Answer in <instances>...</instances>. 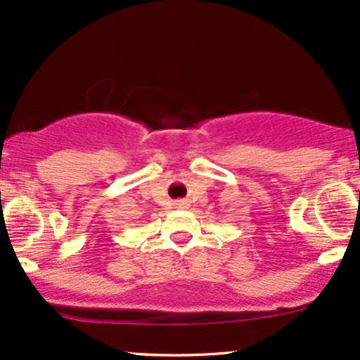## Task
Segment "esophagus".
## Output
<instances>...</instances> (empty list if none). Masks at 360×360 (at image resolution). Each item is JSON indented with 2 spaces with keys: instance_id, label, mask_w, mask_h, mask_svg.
<instances>
[{
  "instance_id": "obj_1",
  "label": "esophagus",
  "mask_w": 360,
  "mask_h": 360,
  "mask_svg": "<svg viewBox=\"0 0 360 360\" xmlns=\"http://www.w3.org/2000/svg\"><path fill=\"white\" fill-rule=\"evenodd\" d=\"M177 205H179V207H188L186 201H179V203H177Z\"/></svg>"
}]
</instances>
